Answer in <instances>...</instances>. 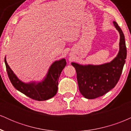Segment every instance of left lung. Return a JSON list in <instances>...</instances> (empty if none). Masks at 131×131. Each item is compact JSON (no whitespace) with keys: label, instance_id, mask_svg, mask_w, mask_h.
Returning <instances> with one entry per match:
<instances>
[{"label":"left lung","instance_id":"obj_1","mask_svg":"<svg viewBox=\"0 0 131 131\" xmlns=\"http://www.w3.org/2000/svg\"><path fill=\"white\" fill-rule=\"evenodd\" d=\"M113 24L120 34L119 51L113 60L101 65L71 63L76 69L79 91L86 99H96L112 90L117 84L122 73L127 55L125 39L117 23L113 21Z\"/></svg>","mask_w":131,"mask_h":131}]
</instances>
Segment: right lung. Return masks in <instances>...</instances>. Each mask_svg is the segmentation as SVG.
Wrapping results in <instances>:
<instances>
[{
	"mask_svg": "<svg viewBox=\"0 0 131 131\" xmlns=\"http://www.w3.org/2000/svg\"><path fill=\"white\" fill-rule=\"evenodd\" d=\"M5 63L10 82L16 90L29 98L38 101H43L51 99L56 95L58 91V79L67 64V61L64 58L55 61L49 68L44 80L37 84L35 82L26 84L21 82L9 67L5 58Z\"/></svg>",
	"mask_w": 131,
	"mask_h": 131,
	"instance_id": "right-lung-1",
	"label": "right lung"
}]
</instances>
